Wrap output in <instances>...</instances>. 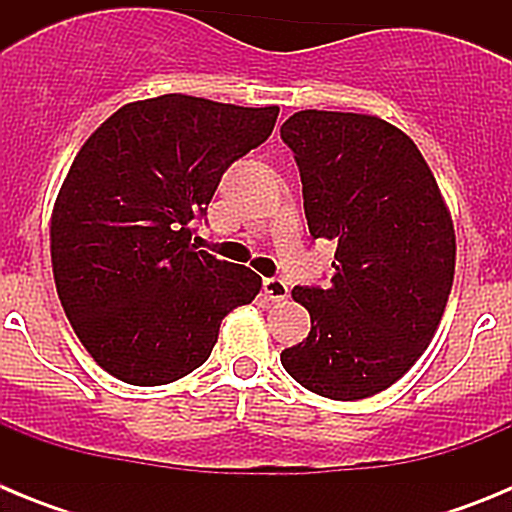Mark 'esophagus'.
<instances>
[{
  "mask_svg": "<svg viewBox=\"0 0 512 512\" xmlns=\"http://www.w3.org/2000/svg\"><path fill=\"white\" fill-rule=\"evenodd\" d=\"M264 295L269 297L271 302H284L289 297V287L284 279H264Z\"/></svg>",
  "mask_w": 512,
  "mask_h": 512,
  "instance_id": "34e87169",
  "label": "esophagus"
}]
</instances>
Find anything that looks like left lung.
I'll return each mask as SVG.
<instances>
[{
    "label": "left lung",
    "mask_w": 512,
    "mask_h": 512,
    "mask_svg": "<svg viewBox=\"0 0 512 512\" xmlns=\"http://www.w3.org/2000/svg\"><path fill=\"white\" fill-rule=\"evenodd\" d=\"M282 140L310 235L336 243L328 287L292 289L312 328L282 366L315 395L364 400L408 372L441 323L456 266L449 207L418 146L379 117L302 110Z\"/></svg>",
    "instance_id": "obj_1"
}]
</instances>
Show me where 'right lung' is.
<instances>
[{
	"mask_svg": "<svg viewBox=\"0 0 512 512\" xmlns=\"http://www.w3.org/2000/svg\"><path fill=\"white\" fill-rule=\"evenodd\" d=\"M279 107L187 94L130 102L76 153L51 215L56 292L104 372L158 387L205 364L261 277L192 246L220 176L261 146Z\"/></svg>",
	"mask_w": 512,
	"mask_h": 512,
	"instance_id": "right-lung-1",
	"label": "right lung"
}]
</instances>
